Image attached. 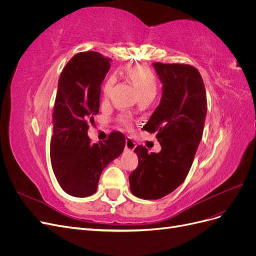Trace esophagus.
<instances>
[{"label":"esophagus","instance_id":"obj_1","mask_svg":"<svg viewBox=\"0 0 256 256\" xmlns=\"http://www.w3.org/2000/svg\"><path fill=\"white\" fill-rule=\"evenodd\" d=\"M125 148H126V150H129V152H131V150H134V148H136V143L131 140V138H127L126 140V146H125Z\"/></svg>","mask_w":256,"mask_h":256}]
</instances>
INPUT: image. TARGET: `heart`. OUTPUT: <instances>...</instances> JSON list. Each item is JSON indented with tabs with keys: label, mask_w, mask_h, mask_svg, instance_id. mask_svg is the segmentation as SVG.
I'll return each mask as SVG.
<instances>
[{
	"label": "heart",
	"mask_w": 256,
	"mask_h": 256,
	"mask_svg": "<svg viewBox=\"0 0 256 256\" xmlns=\"http://www.w3.org/2000/svg\"><path fill=\"white\" fill-rule=\"evenodd\" d=\"M127 74L131 82H132L134 86L136 88L138 95H140V98L147 97V96H152V97L156 96L157 90H158L157 78L156 76H154V74L152 70H150L148 68H146L144 66H136V67L130 68ZM114 82H115V78L113 76H109L108 80L106 81L104 85V97H108L110 95Z\"/></svg>",
	"instance_id": "obj_1"
}]
</instances>
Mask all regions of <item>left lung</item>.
<instances>
[{
    "label": "left lung",
    "instance_id": "8db88e82",
    "mask_svg": "<svg viewBox=\"0 0 256 256\" xmlns=\"http://www.w3.org/2000/svg\"><path fill=\"white\" fill-rule=\"evenodd\" d=\"M162 96L144 130L156 132L159 152L134 148L138 166L129 176L130 191L144 200L173 192L187 177L202 140L207 113L206 90L196 68L184 64L152 63Z\"/></svg>",
    "mask_w": 256,
    "mask_h": 256
}]
</instances>
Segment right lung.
<instances>
[{
  "instance_id": "right-lung-1",
  "label": "right lung",
  "mask_w": 256,
  "mask_h": 256,
  "mask_svg": "<svg viewBox=\"0 0 256 256\" xmlns=\"http://www.w3.org/2000/svg\"><path fill=\"white\" fill-rule=\"evenodd\" d=\"M111 58L94 51L81 52L60 74L53 111L50 157L54 175L66 193L86 198L97 191L104 168L125 148V136L112 132L108 140L90 143L88 122L99 113L102 84Z\"/></svg>"
}]
</instances>
